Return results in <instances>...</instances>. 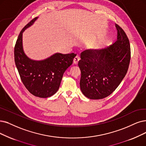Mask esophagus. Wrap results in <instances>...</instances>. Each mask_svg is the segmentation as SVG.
I'll use <instances>...</instances> for the list:
<instances>
[{
  "label": "esophagus",
  "instance_id": "34e87169",
  "mask_svg": "<svg viewBox=\"0 0 146 146\" xmlns=\"http://www.w3.org/2000/svg\"><path fill=\"white\" fill-rule=\"evenodd\" d=\"M79 60H80L79 56H75V57H74V63L75 64V65H77L78 63Z\"/></svg>",
  "mask_w": 146,
  "mask_h": 146
}]
</instances>
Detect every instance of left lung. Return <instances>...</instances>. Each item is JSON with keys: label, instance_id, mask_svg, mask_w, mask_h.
I'll return each mask as SVG.
<instances>
[{"label": "left lung", "instance_id": "8db88e82", "mask_svg": "<svg viewBox=\"0 0 146 146\" xmlns=\"http://www.w3.org/2000/svg\"><path fill=\"white\" fill-rule=\"evenodd\" d=\"M117 39L109 47L86 50L81 53L80 89L90 100L106 98L116 89L127 73L131 60L129 40L115 24Z\"/></svg>", "mask_w": 146, "mask_h": 146}]
</instances>
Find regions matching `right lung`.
Here are the masks:
<instances>
[{
    "label": "right lung",
    "instance_id": "right-lung-1",
    "mask_svg": "<svg viewBox=\"0 0 146 146\" xmlns=\"http://www.w3.org/2000/svg\"><path fill=\"white\" fill-rule=\"evenodd\" d=\"M37 19L32 20L21 31L14 47V60L21 80L33 95L48 98L57 92L63 75L71 66L76 54L56 53L42 60H32L23 49V32Z\"/></svg>",
    "mask_w": 146,
    "mask_h": 146
}]
</instances>
